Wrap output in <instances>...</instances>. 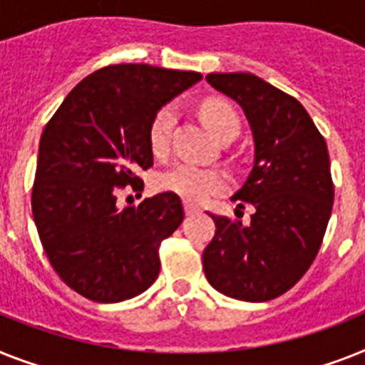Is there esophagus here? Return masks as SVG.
<instances>
[{"label": "esophagus", "instance_id": "esophagus-1", "mask_svg": "<svg viewBox=\"0 0 365 365\" xmlns=\"http://www.w3.org/2000/svg\"><path fill=\"white\" fill-rule=\"evenodd\" d=\"M185 212H186V216H194L200 212V209H197V207L192 203H185Z\"/></svg>", "mask_w": 365, "mask_h": 365}]
</instances>
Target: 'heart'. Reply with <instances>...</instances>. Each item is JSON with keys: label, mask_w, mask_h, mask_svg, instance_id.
Here are the masks:
<instances>
[{"label": "heart", "mask_w": 365, "mask_h": 365, "mask_svg": "<svg viewBox=\"0 0 365 365\" xmlns=\"http://www.w3.org/2000/svg\"><path fill=\"white\" fill-rule=\"evenodd\" d=\"M201 119L209 130L220 138L225 132L239 130V117L230 104L222 101H207L201 104ZM177 121L175 104H165L156 111L149 125V145L156 156H162L170 147L171 130ZM156 188L160 192L175 194L190 203H203L212 195L224 192L230 185V179L224 171L215 168L179 162L170 170L158 173L155 179Z\"/></svg>", "instance_id": "heart-1"}]
</instances>
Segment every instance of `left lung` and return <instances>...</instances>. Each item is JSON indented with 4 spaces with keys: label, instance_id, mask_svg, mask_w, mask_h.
<instances>
[{
    "label": "left lung",
    "instance_id": "1",
    "mask_svg": "<svg viewBox=\"0 0 365 365\" xmlns=\"http://www.w3.org/2000/svg\"><path fill=\"white\" fill-rule=\"evenodd\" d=\"M205 80L248 119L254 165L231 201L255 209L246 225L210 215L216 233L203 252L205 276L225 297L267 302L302 278L323 242L334 203L327 141L297 98L255 74Z\"/></svg>",
    "mask_w": 365,
    "mask_h": 365
}]
</instances>
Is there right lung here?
<instances>
[{
  "label": "right lung",
  "instance_id": "1",
  "mask_svg": "<svg viewBox=\"0 0 365 365\" xmlns=\"http://www.w3.org/2000/svg\"><path fill=\"white\" fill-rule=\"evenodd\" d=\"M201 78L110 65L83 78L42 132L33 220L53 270L81 297L123 302L158 278V246L185 218L180 197L164 192L119 207L117 192H143L138 173L153 165V117Z\"/></svg>",
  "mask_w": 365,
  "mask_h": 365
}]
</instances>
